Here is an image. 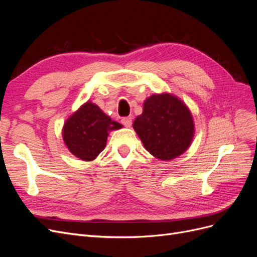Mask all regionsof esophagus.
Wrapping results in <instances>:
<instances>
[{
  "label": "esophagus",
  "instance_id": "obj_1",
  "mask_svg": "<svg viewBox=\"0 0 257 257\" xmlns=\"http://www.w3.org/2000/svg\"><path fill=\"white\" fill-rule=\"evenodd\" d=\"M121 123L123 124L124 126L130 127L132 125V118H131V116H125V118H122Z\"/></svg>",
  "mask_w": 257,
  "mask_h": 257
}]
</instances>
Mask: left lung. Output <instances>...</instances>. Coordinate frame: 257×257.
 Returning <instances> with one entry per match:
<instances>
[{
	"label": "left lung",
	"mask_w": 257,
	"mask_h": 257,
	"mask_svg": "<svg viewBox=\"0 0 257 257\" xmlns=\"http://www.w3.org/2000/svg\"><path fill=\"white\" fill-rule=\"evenodd\" d=\"M133 127L153 157L166 161L188 149L194 135V123L189 108L174 95L155 94L144 103L143 114Z\"/></svg>",
	"instance_id": "1"
}]
</instances>
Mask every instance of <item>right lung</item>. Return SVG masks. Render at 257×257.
Returning a JSON list of instances; mask_svg holds the SVG:
<instances>
[{"label":"right lung","instance_id":"add662e5","mask_svg":"<svg viewBox=\"0 0 257 257\" xmlns=\"http://www.w3.org/2000/svg\"><path fill=\"white\" fill-rule=\"evenodd\" d=\"M122 125L106 115L91 102L82 105L63 127V139L68 150L83 161H92L102 152L110 130Z\"/></svg>","mask_w":257,"mask_h":257}]
</instances>
